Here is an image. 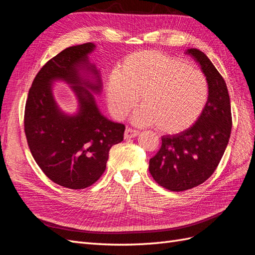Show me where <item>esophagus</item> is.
<instances>
[{"label": "esophagus", "instance_id": "1", "mask_svg": "<svg viewBox=\"0 0 255 255\" xmlns=\"http://www.w3.org/2000/svg\"><path fill=\"white\" fill-rule=\"evenodd\" d=\"M138 135H139V132H138V130H136V129L130 128H128L126 129V132H125V138H126V139H128V138H134V137H136Z\"/></svg>", "mask_w": 255, "mask_h": 255}]
</instances>
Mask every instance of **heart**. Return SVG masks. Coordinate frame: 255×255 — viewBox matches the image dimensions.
I'll use <instances>...</instances> for the list:
<instances>
[{"mask_svg": "<svg viewBox=\"0 0 255 255\" xmlns=\"http://www.w3.org/2000/svg\"><path fill=\"white\" fill-rule=\"evenodd\" d=\"M106 100L116 118L133 115L138 126L156 125L158 130L176 134L190 128L202 115L208 100V83L199 69L158 51L128 55L106 80Z\"/></svg>", "mask_w": 255, "mask_h": 255, "instance_id": "heart-1", "label": "heart"}]
</instances>
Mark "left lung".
<instances>
[{
    "mask_svg": "<svg viewBox=\"0 0 255 255\" xmlns=\"http://www.w3.org/2000/svg\"><path fill=\"white\" fill-rule=\"evenodd\" d=\"M206 76L208 100L199 119L187 129L161 137V146L149 163L160 186L183 191L205 182L217 168L228 145L232 116L227 84L203 52L188 49Z\"/></svg>",
    "mask_w": 255,
    "mask_h": 255,
    "instance_id": "obj_1",
    "label": "left lung"
}]
</instances>
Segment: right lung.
<instances>
[{
  "instance_id": "right-lung-1",
  "label": "right lung",
  "mask_w": 255,
  "mask_h": 255,
  "mask_svg": "<svg viewBox=\"0 0 255 255\" xmlns=\"http://www.w3.org/2000/svg\"><path fill=\"white\" fill-rule=\"evenodd\" d=\"M96 44L87 42L61 51L50 59L28 91L24 114L27 143L37 165L51 181L70 189L97 182L114 144L123 140L126 127L100 112L95 95L102 91L100 70L89 60ZM64 81L78 101L73 114L61 110L52 84Z\"/></svg>"
}]
</instances>
